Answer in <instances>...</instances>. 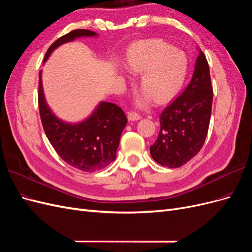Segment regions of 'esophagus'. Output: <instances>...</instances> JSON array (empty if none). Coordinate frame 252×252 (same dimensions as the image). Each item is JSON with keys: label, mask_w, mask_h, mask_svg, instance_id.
Masks as SVG:
<instances>
[{"label": "esophagus", "mask_w": 252, "mask_h": 252, "mask_svg": "<svg viewBox=\"0 0 252 252\" xmlns=\"http://www.w3.org/2000/svg\"><path fill=\"white\" fill-rule=\"evenodd\" d=\"M127 118H128V120L135 121V120H139L141 118V116H140V114H138L137 112L132 111V112H129L128 114H127Z\"/></svg>", "instance_id": "esophagus-1"}]
</instances>
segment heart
<instances>
[{
    "instance_id": "1",
    "label": "heart",
    "mask_w": 252,
    "mask_h": 252,
    "mask_svg": "<svg viewBox=\"0 0 252 252\" xmlns=\"http://www.w3.org/2000/svg\"><path fill=\"white\" fill-rule=\"evenodd\" d=\"M126 68L139 75V86L144 91L139 103L165 102L180 91L186 74L185 54L162 39L140 40L128 48L125 56Z\"/></svg>"
}]
</instances>
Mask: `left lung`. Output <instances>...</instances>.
Instances as JSON below:
<instances>
[{"label":"left lung","instance_id":"left-lung-1","mask_svg":"<svg viewBox=\"0 0 252 252\" xmlns=\"http://www.w3.org/2000/svg\"><path fill=\"white\" fill-rule=\"evenodd\" d=\"M213 96L209 66L200 51L189 85L160 114L159 135L150 148L157 163L180 167L200 152L208 132Z\"/></svg>","mask_w":252,"mask_h":252}]
</instances>
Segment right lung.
<instances>
[{
    "mask_svg": "<svg viewBox=\"0 0 252 252\" xmlns=\"http://www.w3.org/2000/svg\"><path fill=\"white\" fill-rule=\"evenodd\" d=\"M88 29H75L58 38L48 48L46 61L60 45L79 36H93ZM38 110L46 136L59 156L83 172H95L116 158L121 133L127 123L125 112L115 103L101 102L92 116L79 125H67L56 118L45 102L42 80H38Z\"/></svg>",
    "mask_w": 252,
    "mask_h": 252,
    "instance_id": "obj_1",
    "label": "right lung"
}]
</instances>
